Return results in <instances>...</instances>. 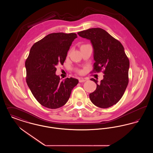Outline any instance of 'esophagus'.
<instances>
[{"label":"esophagus","instance_id":"1","mask_svg":"<svg viewBox=\"0 0 153 153\" xmlns=\"http://www.w3.org/2000/svg\"><path fill=\"white\" fill-rule=\"evenodd\" d=\"M87 80L86 79H83V78H81V79H79V82H85V81H86Z\"/></svg>","mask_w":153,"mask_h":153}]
</instances>
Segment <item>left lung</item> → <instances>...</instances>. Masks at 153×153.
I'll list each match as a JSON object with an SVG mask.
<instances>
[{"label":"left lung","instance_id":"8db88e82","mask_svg":"<svg viewBox=\"0 0 153 153\" xmlns=\"http://www.w3.org/2000/svg\"><path fill=\"white\" fill-rule=\"evenodd\" d=\"M79 36L90 40L94 49V70L96 72L104 68L103 79L97 85L89 98L96 106L107 108L117 102L123 96L128 83L130 62L122 44L101 28H92L77 33Z\"/></svg>","mask_w":153,"mask_h":153}]
</instances>
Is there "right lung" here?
I'll return each instance as SVG.
<instances>
[{"label": "right lung", "mask_w": 153, "mask_h": 153, "mask_svg": "<svg viewBox=\"0 0 153 153\" xmlns=\"http://www.w3.org/2000/svg\"><path fill=\"white\" fill-rule=\"evenodd\" d=\"M76 33L49 34L34 44L25 62L26 82L36 100L44 107L56 109L65 105L79 80L61 81L56 66L63 65Z\"/></svg>", "instance_id": "add662e5"}]
</instances>
